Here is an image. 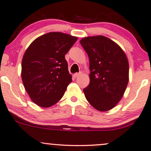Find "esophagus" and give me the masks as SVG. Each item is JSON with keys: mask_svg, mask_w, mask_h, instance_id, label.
Returning a JSON list of instances; mask_svg holds the SVG:
<instances>
[{"mask_svg": "<svg viewBox=\"0 0 151 151\" xmlns=\"http://www.w3.org/2000/svg\"><path fill=\"white\" fill-rule=\"evenodd\" d=\"M81 74V72H80V73H76L75 74H73V77L74 78H77L79 76H80Z\"/></svg>", "mask_w": 151, "mask_h": 151, "instance_id": "obj_1", "label": "esophagus"}]
</instances>
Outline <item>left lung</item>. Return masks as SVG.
Segmentation results:
<instances>
[{
  "label": "left lung",
  "instance_id": "obj_1",
  "mask_svg": "<svg viewBox=\"0 0 151 151\" xmlns=\"http://www.w3.org/2000/svg\"><path fill=\"white\" fill-rule=\"evenodd\" d=\"M90 60V82L83 89L96 110H110L119 102L129 80V65L120 47L106 37H87L80 41Z\"/></svg>",
  "mask_w": 151,
  "mask_h": 151
}]
</instances>
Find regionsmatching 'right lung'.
Instances as JSON below:
<instances>
[{
    "instance_id": "1",
    "label": "right lung",
    "mask_w": 151,
    "mask_h": 151,
    "mask_svg": "<svg viewBox=\"0 0 151 151\" xmlns=\"http://www.w3.org/2000/svg\"><path fill=\"white\" fill-rule=\"evenodd\" d=\"M78 37L50 32L34 40L22 60L21 78L31 100L43 108L59 102L72 81L65 55Z\"/></svg>"
}]
</instances>
